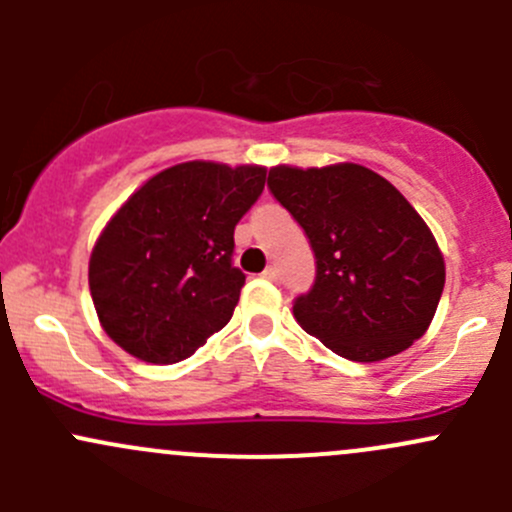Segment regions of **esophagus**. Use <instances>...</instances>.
<instances>
[{
	"label": "esophagus",
	"instance_id": "1",
	"mask_svg": "<svg viewBox=\"0 0 512 512\" xmlns=\"http://www.w3.org/2000/svg\"><path fill=\"white\" fill-rule=\"evenodd\" d=\"M277 275H280V270H277L275 265H270L265 272H262V277H267V280H277Z\"/></svg>",
	"mask_w": 512,
	"mask_h": 512
}]
</instances>
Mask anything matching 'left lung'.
Wrapping results in <instances>:
<instances>
[{"label": "left lung", "instance_id": "obj_1", "mask_svg": "<svg viewBox=\"0 0 512 512\" xmlns=\"http://www.w3.org/2000/svg\"><path fill=\"white\" fill-rule=\"evenodd\" d=\"M272 195L307 232L317 282L294 302L299 327L349 361H384L426 334L446 262L414 205L359 163L275 165Z\"/></svg>", "mask_w": 512, "mask_h": 512}]
</instances>
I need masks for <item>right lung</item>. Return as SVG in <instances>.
I'll use <instances>...</instances> for the list:
<instances>
[{"label": "right lung", "mask_w": 512, "mask_h": 512, "mask_svg": "<svg viewBox=\"0 0 512 512\" xmlns=\"http://www.w3.org/2000/svg\"><path fill=\"white\" fill-rule=\"evenodd\" d=\"M265 165L188 160L148 178L98 235L89 289L103 332L146 364L188 359L230 322L245 275L235 225L265 188Z\"/></svg>", "instance_id": "right-lung-1"}]
</instances>
